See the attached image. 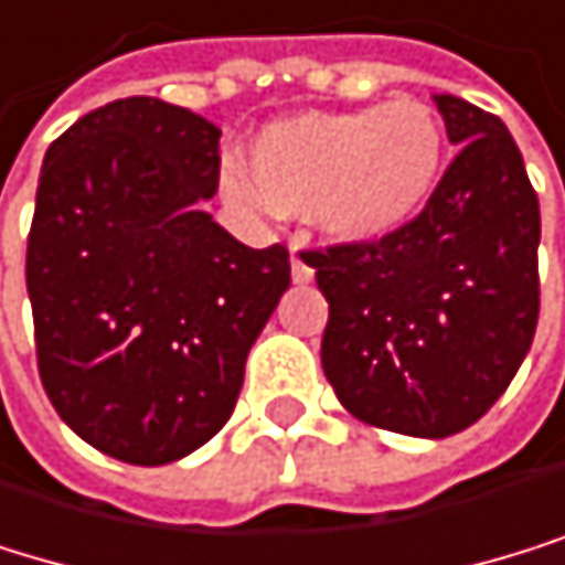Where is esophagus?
I'll return each mask as SVG.
<instances>
[{"label": "esophagus", "instance_id": "esophagus-1", "mask_svg": "<svg viewBox=\"0 0 565 565\" xmlns=\"http://www.w3.org/2000/svg\"><path fill=\"white\" fill-rule=\"evenodd\" d=\"M291 277L298 285H308V280L316 277V267L308 264V254H305V243H291Z\"/></svg>", "mask_w": 565, "mask_h": 565}]
</instances>
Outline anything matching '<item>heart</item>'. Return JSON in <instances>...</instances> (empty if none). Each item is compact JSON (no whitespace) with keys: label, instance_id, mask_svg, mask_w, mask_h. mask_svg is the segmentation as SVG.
<instances>
[{"label":"heart","instance_id":"b5f03b06","mask_svg":"<svg viewBox=\"0 0 565 565\" xmlns=\"http://www.w3.org/2000/svg\"><path fill=\"white\" fill-rule=\"evenodd\" d=\"M446 126L422 98L394 95L381 106L301 113L267 126L249 168L262 184L226 174V195L243 209L274 202L316 215L343 243H377L405 230L443 178Z\"/></svg>","mask_w":565,"mask_h":565}]
</instances>
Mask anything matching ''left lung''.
I'll list each match as a JSON object with an SVG mask.
<instances>
[{
  "label": "left lung",
  "instance_id": "1",
  "mask_svg": "<svg viewBox=\"0 0 565 565\" xmlns=\"http://www.w3.org/2000/svg\"><path fill=\"white\" fill-rule=\"evenodd\" d=\"M449 160L387 239L305 249L329 301L322 370L353 418L446 439L491 412L539 326V195L508 126L436 95Z\"/></svg>",
  "mask_w": 565,
  "mask_h": 565
}]
</instances>
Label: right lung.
Masks as SVG:
<instances>
[{"instance_id": "right-lung-1", "label": "right lung", "mask_w": 565, "mask_h": 565, "mask_svg": "<svg viewBox=\"0 0 565 565\" xmlns=\"http://www.w3.org/2000/svg\"><path fill=\"white\" fill-rule=\"evenodd\" d=\"M222 132L116 98L51 143L26 239L36 370L57 415L132 467L174 463L230 422L246 353L291 285L202 212Z\"/></svg>"}]
</instances>
